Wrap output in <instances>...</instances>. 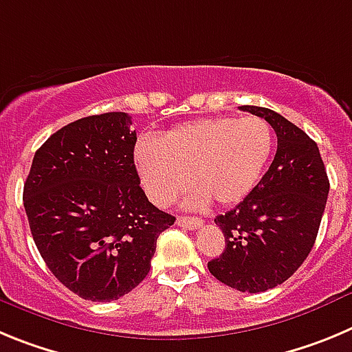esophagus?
Returning a JSON list of instances; mask_svg holds the SVG:
<instances>
[{
    "label": "esophagus",
    "instance_id": "esophagus-1",
    "mask_svg": "<svg viewBox=\"0 0 352 352\" xmlns=\"http://www.w3.org/2000/svg\"><path fill=\"white\" fill-rule=\"evenodd\" d=\"M177 224L182 228H188V230H198V228L204 226V221L198 219V217H188V215H179L177 217Z\"/></svg>",
    "mask_w": 352,
    "mask_h": 352
}]
</instances>
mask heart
Listing matches in <instances>:
<instances>
[{"label": "heart", "mask_w": 352, "mask_h": 352, "mask_svg": "<svg viewBox=\"0 0 352 352\" xmlns=\"http://www.w3.org/2000/svg\"><path fill=\"white\" fill-rule=\"evenodd\" d=\"M274 148V131L265 119L205 117L170 129L163 140H142L135 153L142 186L164 207L196 186L189 207L239 204L261 179ZM192 180H188V177Z\"/></svg>", "instance_id": "b5f03b06"}]
</instances>
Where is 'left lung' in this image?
<instances>
[{
	"instance_id": "8db88e82",
	"label": "left lung",
	"mask_w": 352,
	"mask_h": 352,
	"mask_svg": "<svg viewBox=\"0 0 352 352\" xmlns=\"http://www.w3.org/2000/svg\"><path fill=\"white\" fill-rule=\"evenodd\" d=\"M261 117L277 135L268 172L245 198L215 217L226 249L208 261V272L242 293L283 284L314 247L330 191L318 144L286 117L263 107H240Z\"/></svg>"
}]
</instances>
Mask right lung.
<instances>
[{"mask_svg": "<svg viewBox=\"0 0 352 352\" xmlns=\"http://www.w3.org/2000/svg\"><path fill=\"white\" fill-rule=\"evenodd\" d=\"M124 112L69 122L38 148L24 184L31 235L49 270L80 298L112 302L151 270L175 217L140 188L137 133Z\"/></svg>", "mask_w": 352, "mask_h": 352, "instance_id": "1", "label": "right lung"}]
</instances>
